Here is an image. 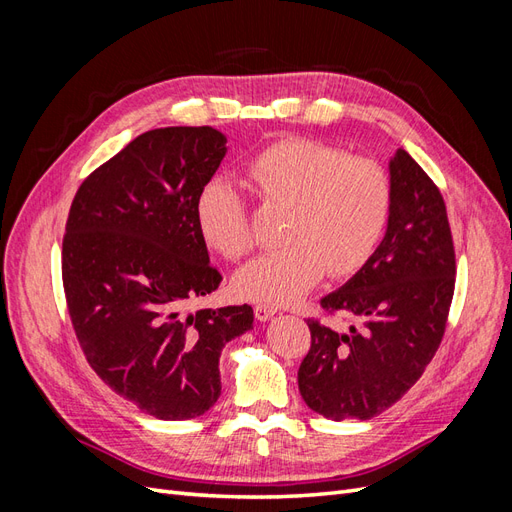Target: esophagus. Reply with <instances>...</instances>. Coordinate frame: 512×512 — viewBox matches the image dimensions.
I'll return each mask as SVG.
<instances>
[{
    "label": "esophagus",
    "mask_w": 512,
    "mask_h": 512,
    "mask_svg": "<svg viewBox=\"0 0 512 512\" xmlns=\"http://www.w3.org/2000/svg\"><path fill=\"white\" fill-rule=\"evenodd\" d=\"M254 314H256V320H260V322H267V320H271L275 314H277V309L275 307H271V305H256L254 307Z\"/></svg>",
    "instance_id": "obj_1"
}]
</instances>
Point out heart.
Listing matches in <instances>:
<instances>
[{
	"instance_id": "obj_1",
	"label": "heart",
	"mask_w": 512,
	"mask_h": 512,
	"mask_svg": "<svg viewBox=\"0 0 512 512\" xmlns=\"http://www.w3.org/2000/svg\"><path fill=\"white\" fill-rule=\"evenodd\" d=\"M247 173L267 203L290 207L284 245L260 254L232 277L241 299L284 307L299 303L322 275L359 273L380 245L391 215V181L374 160L309 138H286L262 149ZM196 224L205 241L228 260L254 247L241 190L213 177L196 196Z\"/></svg>"
}]
</instances>
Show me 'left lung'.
<instances>
[{"instance_id": "8db88e82", "label": "left lung", "mask_w": 512, "mask_h": 512, "mask_svg": "<svg viewBox=\"0 0 512 512\" xmlns=\"http://www.w3.org/2000/svg\"><path fill=\"white\" fill-rule=\"evenodd\" d=\"M389 181L384 239L359 273L320 301L363 327L307 322L312 348L299 391L331 421H367L404 397L436 354L453 301L455 250L440 190L406 149L389 160Z\"/></svg>"}]
</instances>
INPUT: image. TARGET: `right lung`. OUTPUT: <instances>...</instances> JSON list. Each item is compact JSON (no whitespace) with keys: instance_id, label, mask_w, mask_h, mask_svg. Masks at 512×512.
<instances>
[{"instance_id":"1","label":"right lung","mask_w":512,"mask_h":512,"mask_svg":"<svg viewBox=\"0 0 512 512\" xmlns=\"http://www.w3.org/2000/svg\"><path fill=\"white\" fill-rule=\"evenodd\" d=\"M211 126L136 136L76 192L61 250L72 327L96 374L145 414L188 421L222 393V348L250 305L185 312L220 286L196 196L226 156Z\"/></svg>"}]
</instances>
